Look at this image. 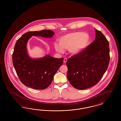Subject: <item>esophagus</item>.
<instances>
[{
  "label": "esophagus",
  "instance_id": "obj_1",
  "mask_svg": "<svg viewBox=\"0 0 121 121\" xmlns=\"http://www.w3.org/2000/svg\"><path fill=\"white\" fill-rule=\"evenodd\" d=\"M67 58H65L64 59V60H63V62H64V63H66L67 62Z\"/></svg>",
  "mask_w": 121,
  "mask_h": 121
}]
</instances>
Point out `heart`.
<instances>
[{"instance_id":"obj_1","label":"heart","mask_w":121,"mask_h":121,"mask_svg":"<svg viewBox=\"0 0 121 121\" xmlns=\"http://www.w3.org/2000/svg\"><path fill=\"white\" fill-rule=\"evenodd\" d=\"M90 39L89 36L85 33H71L62 36L59 44L54 43V48L57 52L63 53L64 50H69L73 54L82 52L86 47Z\"/></svg>"}]
</instances>
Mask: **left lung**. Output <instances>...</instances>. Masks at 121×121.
Here are the masks:
<instances>
[{"label":"left lung","mask_w":121,"mask_h":121,"mask_svg":"<svg viewBox=\"0 0 121 121\" xmlns=\"http://www.w3.org/2000/svg\"><path fill=\"white\" fill-rule=\"evenodd\" d=\"M95 40L80 53L67 60V78L74 88L84 90L97 84L108 69L110 61L108 41L95 29Z\"/></svg>","instance_id":"left-lung-1"}]
</instances>
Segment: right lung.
Segmentation results:
<instances>
[{
  "label": "right lung",
  "instance_id": "right-lung-1",
  "mask_svg": "<svg viewBox=\"0 0 121 121\" xmlns=\"http://www.w3.org/2000/svg\"><path fill=\"white\" fill-rule=\"evenodd\" d=\"M54 35L50 30L30 31L17 41L12 55L13 63L19 79L26 86L35 89H46L62 65L63 58H56L46 55L41 58L33 59L27 53V43L32 36L51 38Z\"/></svg>",
  "mask_w": 121,
  "mask_h": 121
}]
</instances>
